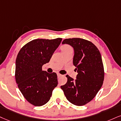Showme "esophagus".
<instances>
[{"label":"esophagus","instance_id":"34e87169","mask_svg":"<svg viewBox=\"0 0 121 121\" xmlns=\"http://www.w3.org/2000/svg\"><path fill=\"white\" fill-rule=\"evenodd\" d=\"M57 76H58V77H61V76H62V74H60V73H57Z\"/></svg>","mask_w":121,"mask_h":121}]
</instances>
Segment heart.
Returning a JSON list of instances; mask_svg holds the SVG:
<instances>
[{"instance_id":"heart-1","label":"heart","mask_w":121,"mask_h":121,"mask_svg":"<svg viewBox=\"0 0 121 121\" xmlns=\"http://www.w3.org/2000/svg\"><path fill=\"white\" fill-rule=\"evenodd\" d=\"M72 49L71 48V47L67 44L63 45H62V47H61V50H62V51L67 50H68V49Z\"/></svg>"}]
</instances>
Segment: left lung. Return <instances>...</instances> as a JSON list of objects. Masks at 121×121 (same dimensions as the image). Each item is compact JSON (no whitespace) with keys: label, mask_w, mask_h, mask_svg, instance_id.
Segmentation results:
<instances>
[{"label":"left lung","mask_w":121,"mask_h":121,"mask_svg":"<svg viewBox=\"0 0 121 121\" xmlns=\"http://www.w3.org/2000/svg\"><path fill=\"white\" fill-rule=\"evenodd\" d=\"M62 44L73 48V63L78 74L75 80L67 75V82L60 87L70 103L77 106L84 105L94 98L103 83L102 56L93 43L83 39H66Z\"/></svg>","instance_id":"1"}]
</instances>
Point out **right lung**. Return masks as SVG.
Segmentation results:
<instances>
[{
    "label": "right lung",
    "instance_id": "obj_1",
    "mask_svg": "<svg viewBox=\"0 0 121 121\" xmlns=\"http://www.w3.org/2000/svg\"><path fill=\"white\" fill-rule=\"evenodd\" d=\"M62 40H33L25 44L18 54L15 70L16 82L26 100L34 106H42L48 102L57 86L56 73L43 71L42 66L50 61Z\"/></svg>",
    "mask_w": 121,
    "mask_h": 121
}]
</instances>
